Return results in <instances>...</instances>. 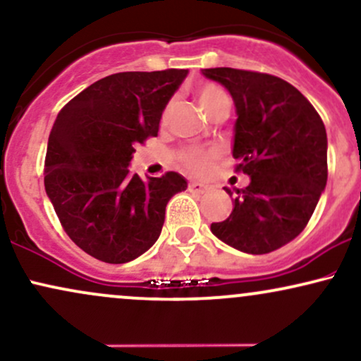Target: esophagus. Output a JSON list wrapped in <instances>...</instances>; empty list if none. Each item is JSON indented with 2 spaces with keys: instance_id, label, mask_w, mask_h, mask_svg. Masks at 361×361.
Listing matches in <instances>:
<instances>
[{
  "instance_id": "34e87169",
  "label": "esophagus",
  "mask_w": 361,
  "mask_h": 361,
  "mask_svg": "<svg viewBox=\"0 0 361 361\" xmlns=\"http://www.w3.org/2000/svg\"><path fill=\"white\" fill-rule=\"evenodd\" d=\"M188 190H190V192H193V193H204L207 190V185L198 183V181H192V183L188 185Z\"/></svg>"
}]
</instances>
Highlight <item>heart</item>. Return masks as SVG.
<instances>
[{
    "label": "heart",
    "instance_id": "1",
    "mask_svg": "<svg viewBox=\"0 0 361 361\" xmlns=\"http://www.w3.org/2000/svg\"><path fill=\"white\" fill-rule=\"evenodd\" d=\"M197 100H198V105L202 106V110H204L205 114H209V111L212 110L214 106H217L219 103L229 102L227 100L226 93L214 85L202 86V88L197 91ZM169 114H171V105L166 106V110H164L163 122H166ZM215 157H217V151H214V149L192 147V149H185V151L181 152L180 161L188 171L195 173V175H205V173L210 169V166H212Z\"/></svg>",
    "mask_w": 361,
    "mask_h": 361
}]
</instances>
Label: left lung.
<instances>
[{
  "label": "left lung",
  "instance_id": "obj_1",
  "mask_svg": "<svg viewBox=\"0 0 361 361\" xmlns=\"http://www.w3.org/2000/svg\"><path fill=\"white\" fill-rule=\"evenodd\" d=\"M202 74L233 97V156L250 176L246 188H226L233 212L210 231L234 250L267 255L293 241L316 210L327 181L326 127L307 98L280 78L233 68Z\"/></svg>",
  "mask_w": 361,
  "mask_h": 361
}]
</instances>
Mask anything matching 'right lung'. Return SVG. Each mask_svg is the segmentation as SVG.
Returning a JSON list of instances; mask_svg holds the SVG:
<instances>
[{"label":"right lung","mask_w":361,"mask_h":361,"mask_svg":"<svg viewBox=\"0 0 361 361\" xmlns=\"http://www.w3.org/2000/svg\"><path fill=\"white\" fill-rule=\"evenodd\" d=\"M188 69L117 73L93 82L57 115L45 156V192L69 238L105 263L139 258L159 238L169 198L186 190L175 171L132 175L135 144L156 137Z\"/></svg>","instance_id":"add662e5"}]
</instances>
